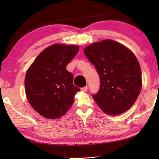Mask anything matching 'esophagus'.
<instances>
[{"mask_svg": "<svg viewBox=\"0 0 159 159\" xmlns=\"http://www.w3.org/2000/svg\"><path fill=\"white\" fill-rule=\"evenodd\" d=\"M80 90H81V91H83V92H86L88 90V86H85V87H83L80 88Z\"/></svg>", "mask_w": 159, "mask_h": 159, "instance_id": "obj_1", "label": "esophagus"}]
</instances>
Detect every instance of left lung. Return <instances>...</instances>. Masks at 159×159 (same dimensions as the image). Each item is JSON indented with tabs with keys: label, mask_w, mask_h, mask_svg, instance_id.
<instances>
[{
	"label": "left lung",
	"mask_w": 159,
	"mask_h": 159,
	"mask_svg": "<svg viewBox=\"0 0 159 159\" xmlns=\"http://www.w3.org/2000/svg\"><path fill=\"white\" fill-rule=\"evenodd\" d=\"M84 53L97 69L100 88L93 98L105 114L118 115L133 105L142 88V72L135 55L124 45L107 39L92 43Z\"/></svg>",
	"instance_id": "left-lung-1"
}]
</instances>
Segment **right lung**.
<instances>
[{"label": "right lung", "instance_id": "1", "mask_svg": "<svg viewBox=\"0 0 159 159\" xmlns=\"http://www.w3.org/2000/svg\"><path fill=\"white\" fill-rule=\"evenodd\" d=\"M79 50L74 45L53 44L42 51L26 71L25 85L28 101L46 118L62 116L71 107L79 88L66 69Z\"/></svg>", "mask_w": 159, "mask_h": 159}]
</instances>
